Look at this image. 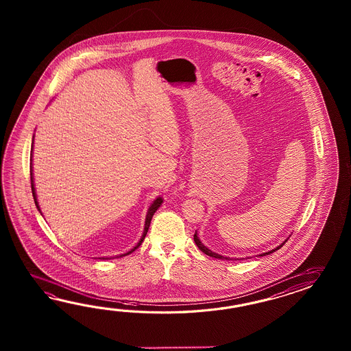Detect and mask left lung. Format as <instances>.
<instances>
[{
    "label": "left lung",
    "instance_id": "8db88e82",
    "mask_svg": "<svg viewBox=\"0 0 351 351\" xmlns=\"http://www.w3.org/2000/svg\"><path fill=\"white\" fill-rule=\"evenodd\" d=\"M287 239H285L284 242H282V243H281L280 246H277L276 248H274V250H269V252H263V254H258V256L261 257V256H267V254H272V252H275V251H277V250H280L281 247L284 246L285 242H286ZM194 242H195V245L198 246V248L201 250L202 252H203V254H207V256H209V257H215V258H219V260H232V258H230V257H224V256H222V254H216V252L210 251L208 247L204 246V245L202 243L199 237H198V233H197V232L194 233Z\"/></svg>",
    "mask_w": 351,
    "mask_h": 351
}]
</instances>
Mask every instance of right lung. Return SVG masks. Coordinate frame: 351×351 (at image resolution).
<instances>
[{
	"label": "right lung",
	"mask_w": 351,
	"mask_h": 351,
	"mask_svg": "<svg viewBox=\"0 0 351 351\" xmlns=\"http://www.w3.org/2000/svg\"><path fill=\"white\" fill-rule=\"evenodd\" d=\"M32 150H34V136H32V145H31V154H30V176H31V189H32V195H34V201H35V204H36V208L38 209V212L41 213V209H40V206H38V195H36V189H35V182H34V171H32ZM162 203H163V198L162 197H157L153 203L150 204L149 208H148V212H147V217H145V223H144V231H143L142 237L139 239V242L135 245L130 251H128L125 254H118V256H115V257H123V256H127V254H132V252H134L135 250L138 248V247L142 245L143 241L145 239V236H147V232L149 230L150 221H152V218L154 216V213L157 212V209L162 206ZM43 215V213H41ZM115 257H99V258H103V260H108V258H115Z\"/></svg>",
	"instance_id": "right-lung-1"
}]
</instances>
